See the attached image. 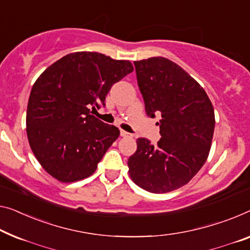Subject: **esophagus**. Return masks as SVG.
I'll return each instance as SVG.
<instances>
[{"label": "esophagus", "mask_w": 250, "mask_h": 250, "mask_svg": "<svg viewBox=\"0 0 250 250\" xmlns=\"http://www.w3.org/2000/svg\"><path fill=\"white\" fill-rule=\"evenodd\" d=\"M120 135H121V137H124V138H125V137H131V135H130V133H128L126 131H125V130H120Z\"/></svg>", "instance_id": "1"}]
</instances>
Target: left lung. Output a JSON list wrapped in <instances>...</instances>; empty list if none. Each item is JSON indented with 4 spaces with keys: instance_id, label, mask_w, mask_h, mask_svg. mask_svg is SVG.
<instances>
[{
    "instance_id": "1",
    "label": "left lung",
    "mask_w": 250,
    "mask_h": 250,
    "mask_svg": "<svg viewBox=\"0 0 250 250\" xmlns=\"http://www.w3.org/2000/svg\"><path fill=\"white\" fill-rule=\"evenodd\" d=\"M138 85L149 117L162 138L152 146L137 139L128 159L130 178L151 193H167L188 184L207 162L214 131V110L203 87L181 66L164 57L135 62Z\"/></svg>"
}]
</instances>
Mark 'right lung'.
I'll list each match as a JSON object with an SVG mask.
<instances>
[{"label":"right lung","instance_id":"1","mask_svg":"<svg viewBox=\"0 0 250 250\" xmlns=\"http://www.w3.org/2000/svg\"><path fill=\"white\" fill-rule=\"evenodd\" d=\"M133 70L129 61L77 51L55 62L33 84L27 109L30 148L46 172L62 183L95 172L120 136L117 126L91 114L111 86Z\"/></svg>","mask_w":250,"mask_h":250}]
</instances>
